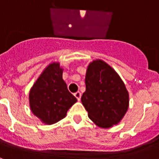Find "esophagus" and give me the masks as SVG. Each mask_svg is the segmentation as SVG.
Masks as SVG:
<instances>
[{
    "label": "esophagus",
    "instance_id": "obj_1",
    "mask_svg": "<svg viewBox=\"0 0 159 159\" xmlns=\"http://www.w3.org/2000/svg\"><path fill=\"white\" fill-rule=\"evenodd\" d=\"M74 95H75V98L78 99V101H80V99H81V93H80V92H75V93L74 94Z\"/></svg>",
    "mask_w": 159,
    "mask_h": 159
}]
</instances>
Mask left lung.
I'll list each match as a JSON object with an SVG mask.
<instances>
[{
	"label": "left lung",
	"mask_w": 159,
	"mask_h": 159,
	"mask_svg": "<svg viewBox=\"0 0 159 159\" xmlns=\"http://www.w3.org/2000/svg\"><path fill=\"white\" fill-rule=\"evenodd\" d=\"M86 91L81 101L88 117L101 128L121 121L129 107V94L118 73L102 60H95L87 69Z\"/></svg>",
	"instance_id": "left-lung-1"
}]
</instances>
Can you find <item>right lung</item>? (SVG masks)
Instances as JSON below:
<instances>
[{"mask_svg":"<svg viewBox=\"0 0 159 159\" xmlns=\"http://www.w3.org/2000/svg\"><path fill=\"white\" fill-rule=\"evenodd\" d=\"M60 63L45 67L29 92V106L34 116L45 124H54L67 115L76 98L67 90Z\"/></svg>","mask_w":159,"mask_h":159,"instance_id":"right-lung-1","label":"right lung"}]
</instances>
